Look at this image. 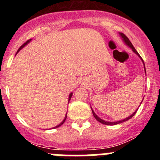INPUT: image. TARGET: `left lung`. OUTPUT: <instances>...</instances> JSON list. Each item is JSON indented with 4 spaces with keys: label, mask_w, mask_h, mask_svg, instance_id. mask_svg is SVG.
<instances>
[{
    "label": "left lung",
    "mask_w": 160,
    "mask_h": 160,
    "mask_svg": "<svg viewBox=\"0 0 160 160\" xmlns=\"http://www.w3.org/2000/svg\"><path fill=\"white\" fill-rule=\"evenodd\" d=\"M120 35H121V36L122 37V38H123V40H124V41H125V42L126 43V44L128 45V46H129V47L131 48V49H132V50H133V52H135V53H136V54L138 55V56H139L140 58H141V59H142V62H143V64H144V67H145V63H144V61H143V59H142V57H141V56H140V55L138 54V52H137L136 50H135V48H134L133 45L132 44V42H130V40L128 39V37H127L126 35H125V34H123V33H120ZM145 71H146V68H145ZM137 110H138V109H137ZM137 110L135 111V112L133 113V114H131V115L129 116V117H128V118H125V119H123V120H122V121H118V122H105V121L102 120V119H101V118H100L99 117H98V116H97V114H95L94 112H93V110H92V113H93V116H94V118H96L97 120L98 121V122H101V123L104 124V125H118V124L122 123V122H125V121H128V119L132 118L133 117V116H134V114H135V113H136Z\"/></svg>",
    "instance_id": "1"
}]
</instances>
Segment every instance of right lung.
<instances>
[{
    "label": "right lung",
    "instance_id": "add662e5",
    "mask_svg": "<svg viewBox=\"0 0 160 160\" xmlns=\"http://www.w3.org/2000/svg\"><path fill=\"white\" fill-rule=\"evenodd\" d=\"M30 41H31V39H29V40H28V41H27V42H25V43H24V44H23V45H22V46H21V47H20V48H19V49H18V51H17V53H18V52H19V51H20V50H21V49H22V48H23V47H24V46H25V45H27V44H28V42H30ZM17 53H16V54H17ZM72 93H70V96H69V101H70V99H71V97H72ZM66 119H67V114H66V117H65V118H64V120H63V121H62V122H61V123H60V124H59V125H57V126L54 127V128H58V127L61 126V125H62V124H63V123H64V122H65Z\"/></svg>",
    "mask_w": 160,
    "mask_h": 160
}]
</instances>
